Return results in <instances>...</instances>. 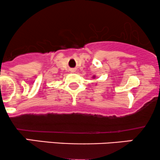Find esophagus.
<instances>
[{"label": "esophagus", "mask_w": 160, "mask_h": 160, "mask_svg": "<svg viewBox=\"0 0 160 160\" xmlns=\"http://www.w3.org/2000/svg\"><path fill=\"white\" fill-rule=\"evenodd\" d=\"M71 72H75V69H71Z\"/></svg>", "instance_id": "esophagus-1"}]
</instances>
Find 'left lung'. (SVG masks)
Here are the masks:
<instances>
[{
  "label": "left lung",
  "instance_id": "1",
  "mask_svg": "<svg viewBox=\"0 0 160 160\" xmlns=\"http://www.w3.org/2000/svg\"><path fill=\"white\" fill-rule=\"evenodd\" d=\"M94 77H95V76H93V78H94Z\"/></svg>",
  "mask_w": 160,
  "mask_h": 160
}]
</instances>
